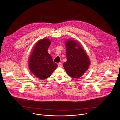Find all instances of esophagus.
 <instances>
[{
  "mask_svg": "<svg viewBox=\"0 0 120 120\" xmlns=\"http://www.w3.org/2000/svg\"><path fill=\"white\" fill-rule=\"evenodd\" d=\"M58 67H59V68L62 67V64L61 63H59L58 64Z\"/></svg>",
  "mask_w": 120,
  "mask_h": 120,
  "instance_id": "34e87169",
  "label": "esophagus"
}]
</instances>
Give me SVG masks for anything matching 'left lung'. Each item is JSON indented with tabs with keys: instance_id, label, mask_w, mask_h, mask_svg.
<instances>
[{
	"instance_id": "8db88e82",
	"label": "left lung",
	"mask_w": 120,
	"mask_h": 120,
	"mask_svg": "<svg viewBox=\"0 0 120 120\" xmlns=\"http://www.w3.org/2000/svg\"><path fill=\"white\" fill-rule=\"evenodd\" d=\"M67 61L63 67L69 76L73 78L81 77L89 68L90 61L82 47L73 40L66 42ZM78 48L76 49L75 47Z\"/></svg>"
}]
</instances>
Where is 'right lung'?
Returning a JSON list of instances; mask_svg holds the SVG:
<instances>
[{
  "instance_id": "add662e5",
  "label": "right lung",
  "mask_w": 120,
  "mask_h": 120,
  "mask_svg": "<svg viewBox=\"0 0 120 120\" xmlns=\"http://www.w3.org/2000/svg\"><path fill=\"white\" fill-rule=\"evenodd\" d=\"M50 43V41L48 39L39 41L29 60V68L31 72L41 79L50 77L58 67L48 52Z\"/></svg>"
}]
</instances>
